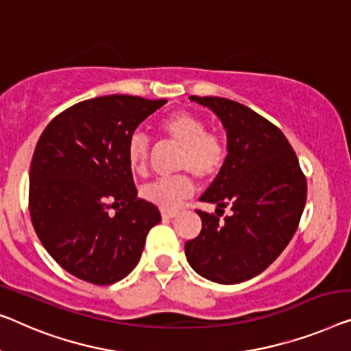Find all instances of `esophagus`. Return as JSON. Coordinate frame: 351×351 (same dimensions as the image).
<instances>
[{
	"instance_id": "34e87169",
	"label": "esophagus",
	"mask_w": 351,
	"mask_h": 351,
	"mask_svg": "<svg viewBox=\"0 0 351 351\" xmlns=\"http://www.w3.org/2000/svg\"><path fill=\"white\" fill-rule=\"evenodd\" d=\"M178 216L176 211H169V209H162V219H173Z\"/></svg>"
}]
</instances>
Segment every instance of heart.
I'll return each instance as SVG.
<instances>
[{
  "label": "heart",
  "mask_w": 351,
  "mask_h": 351,
  "mask_svg": "<svg viewBox=\"0 0 351 351\" xmlns=\"http://www.w3.org/2000/svg\"><path fill=\"white\" fill-rule=\"evenodd\" d=\"M159 130L171 143L180 146L176 169L186 170L208 181L222 170L227 145L221 135L206 130V123L191 112H175L162 119ZM149 159V143L145 135L135 134L128 143V160L135 173H145ZM189 173L159 178L142 187V197L162 209H176L193 192Z\"/></svg>",
  "instance_id": "heart-1"
}]
</instances>
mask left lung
<instances>
[{"mask_svg": "<svg viewBox=\"0 0 351 351\" xmlns=\"http://www.w3.org/2000/svg\"><path fill=\"white\" fill-rule=\"evenodd\" d=\"M213 110L227 132L222 170L200 197L230 206L222 223L197 211L202 232L187 241L186 258L197 274L223 285L241 284L268 268L295 234L306 205L307 182L289 140L279 128L243 104L191 96Z\"/></svg>", "mask_w": 351, "mask_h": 351, "instance_id": "8db88e82", "label": "left lung"}]
</instances>
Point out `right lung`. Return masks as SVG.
Returning a JSON list of instances; mask_svg holds the SVG:
<instances>
[{"label":"right lung","instance_id":"1","mask_svg":"<svg viewBox=\"0 0 351 351\" xmlns=\"http://www.w3.org/2000/svg\"><path fill=\"white\" fill-rule=\"evenodd\" d=\"M165 102L128 94L88 99L51 119L36 145L31 222L51 258L78 279H124L160 222L159 209L137 198L128 143Z\"/></svg>","mask_w":351,"mask_h":351}]
</instances>
